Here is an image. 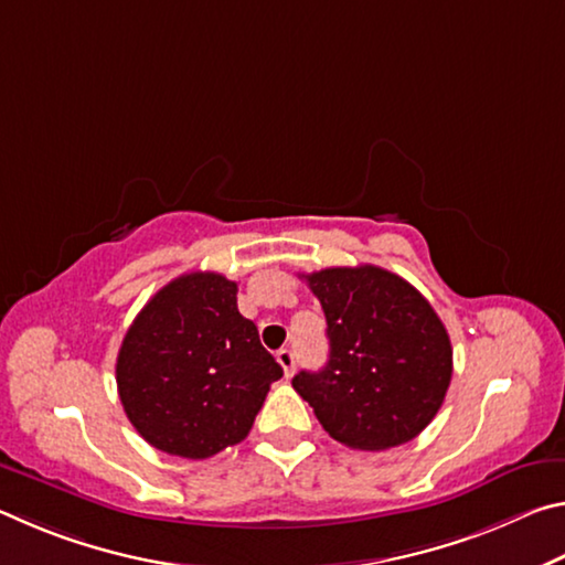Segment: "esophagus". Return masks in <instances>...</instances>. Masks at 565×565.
<instances>
[{"instance_id": "34e87169", "label": "esophagus", "mask_w": 565, "mask_h": 565, "mask_svg": "<svg viewBox=\"0 0 565 565\" xmlns=\"http://www.w3.org/2000/svg\"><path fill=\"white\" fill-rule=\"evenodd\" d=\"M276 361L281 363V369H284L286 376L294 374V369H296V353H294L291 349H281L279 353H276Z\"/></svg>"}]
</instances>
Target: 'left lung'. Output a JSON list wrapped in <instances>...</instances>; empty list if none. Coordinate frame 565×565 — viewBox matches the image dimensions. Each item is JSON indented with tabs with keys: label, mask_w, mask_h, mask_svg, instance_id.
Listing matches in <instances>:
<instances>
[{
	"label": "left lung",
	"mask_w": 565,
	"mask_h": 565,
	"mask_svg": "<svg viewBox=\"0 0 565 565\" xmlns=\"http://www.w3.org/2000/svg\"><path fill=\"white\" fill-rule=\"evenodd\" d=\"M327 317L329 361L294 388L331 438L386 451L416 438L441 408L454 374L444 321L406 279L381 266L303 274Z\"/></svg>",
	"instance_id": "left-lung-1"
}]
</instances>
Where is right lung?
Masks as SVG:
<instances>
[{"instance_id":"right-lung-1","label":"right lung","mask_w":565,"mask_h":565,"mask_svg":"<svg viewBox=\"0 0 565 565\" xmlns=\"http://www.w3.org/2000/svg\"><path fill=\"white\" fill-rule=\"evenodd\" d=\"M236 281L191 271L131 321L117 356L127 418L159 451L209 458L242 444L284 371L236 306Z\"/></svg>"}]
</instances>
